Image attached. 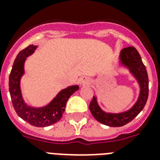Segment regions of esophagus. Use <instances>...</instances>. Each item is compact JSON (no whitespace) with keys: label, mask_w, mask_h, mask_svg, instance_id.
Here are the masks:
<instances>
[{"label":"esophagus","mask_w":160,"mask_h":160,"mask_svg":"<svg viewBox=\"0 0 160 160\" xmlns=\"http://www.w3.org/2000/svg\"><path fill=\"white\" fill-rule=\"evenodd\" d=\"M80 83L82 85H89L90 84V79L86 76H83L80 79Z\"/></svg>","instance_id":"obj_1"}]
</instances>
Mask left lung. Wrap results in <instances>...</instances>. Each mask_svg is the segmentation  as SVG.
Returning a JSON list of instances; mask_svg holds the SVG:
<instances>
[{"mask_svg": "<svg viewBox=\"0 0 160 160\" xmlns=\"http://www.w3.org/2000/svg\"><path fill=\"white\" fill-rule=\"evenodd\" d=\"M122 63L129 68L139 81L141 90L139 100L131 109L120 114H106L99 107L95 97H93L90 104V110L96 120L103 124L111 127H120L125 125L135 118L144 109L149 96V78L146 68L142 62L139 52L134 47H126L120 54Z\"/></svg>", "mask_w": 160, "mask_h": 160, "instance_id": "left-lung-1", "label": "left lung"}]
</instances>
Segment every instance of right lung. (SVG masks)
Listing matches in <instances>:
<instances>
[{
	"instance_id": "obj_1",
	"label": "right lung",
	"mask_w": 160,
	"mask_h": 160,
	"mask_svg": "<svg viewBox=\"0 0 160 160\" xmlns=\"http://www.w3.org/2000/svg\"><path fill=\"white\" fill-rule=\"evenodd\" d=\"M36 46L31 45L19 52L14 61L9 76V91L16 114L31 125L46 127L58 122L63 116L68 99L79 89L77 85L68 87L60 91L47 106L35 109L24 103L20 90V79L24 73V62L28 55L33 53Z\"/></svg>"
}]
</instances>
